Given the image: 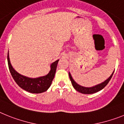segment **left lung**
Segmentation results:
<instances>
[{
  "mask_svg": "<svg viewBox=\"0 0 124 124\" xmlns=\"http://www.w3.org/2000/svg\"><path fill=\"white\" fill-rule=\"evenodd\" d=\"M114 72H113V73L112 74V75H110L105 81H104V82L101 83L100 84L94 86V87H82V86L79 85L77 84V83L74 81V80L72 78V76H71L70 74L69 73V77L70 79L71 80V82H72V84L73 87H74V89H75V90L82 93L91 94V93H95V92H99V91H100L101 90L104 89L105 86L107 85V84L108 83V82H109L110 80V79H111L113 75V74H114Z\"/></svg>",
  "mask_w": 124,
  "mask_h": 124,
  "instance_id": "1",
  "label": "left lung"
}]
</instances>
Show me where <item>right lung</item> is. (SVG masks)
<instances>
[{"instance_id":"1","label":"right lung","mask_w":124,"mask_h":124,"mask_svg":"<svg viewBox=\"0 0 124 124\" xmlns=\"http://www.w3.org/2000/svg\"><path fill=\"white\" fill-rule=\"evenodd\" d=\"M7 61H8V68L10 74L17 85L20 88H22V89L26 90L27 92L31 93H39L45 92L50 87L52 82L55 76L59 60L52 63L50 65L51 69L47 75L35 78H29L17 72L12 67L9 60L8 53L7 55Z\"/></svg>"}]
</instances>
